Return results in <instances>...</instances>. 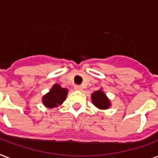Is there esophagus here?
Instances as JSON below:
<instances>
[{"mask_svg":"<svg viewBox=\"0 0 158 158\" xmlns=\"http://www.w3.org/2000/svg\"><path fill=\"white\" fill-rule=\"evenodd\" d=\"M74 89L77 90V91H82L83 90V87L80 86V85H75L74 86Z\"/></svg>","mask_w":158,"mask_h":158,"instance_id":"esophagus-1","label":"esophagus"}]
</instances>
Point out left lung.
<instances>
[{
    "label": "left lung",
    "mask_w": 158,
    "mask_h": 158,
    "mask_svg": "<svg viewBox=\"0 0 158 158\" xmlns=\"http://www.w3.org/2000/svg\"><path fill=\"white\" fill-rule=\"evenodd\" d=\"M91 98L94 105L99 109L106 110L110 106V100L107 98V97L106 96V94L102 90L94 92L91 95Z\"/></svg>",
    "instance_id": "1"
}]
</instances>
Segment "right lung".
Wrapping results in <instances>:
<instances>
[{"label":"right lung","instance_id":"1","mask_svg":"<svg viewBox=\"0 0 158 158\" xmlns=\"http://www.w3.org/2000/svg\"><path fill=\"white\" fill-rule=\"evenodd\" d=\"M68 89L61 88L58 84H55L49 93L43 97V105L48 108L56 107L61 105L65 100Z\"/></svg>","mask_w":158,"mask_h":158}]
</instances>
